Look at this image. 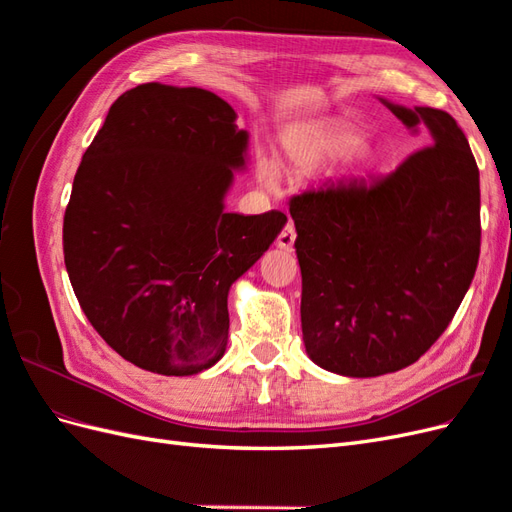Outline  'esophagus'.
Masks as SVG:
<instances>
[{"label": "esophagus", "instance_id": "esophagus-1", "mask_svg": "<svg viewBox=\"0 0 512 512\" xmlns=\"http://www.w3.org/2000/svg\"><path fill=\"white\" fill-rule=\"evenodd\" d=\"M294 237H297V232H294V224H292V222H286V226L282 228L280 235H277L275 243H277V247H282V250H292Z\"/></svg>", "mask_w": 512, "mask_h": 512}]
</instances>
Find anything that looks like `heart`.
Segmentation results:
<instances>
[{"label": "heart", "mask_w": 512, "mask_h": 512, "mask_svg": "<svg viewBox=\"0 0 512 512\" xmlns=\"http://www.w3.org/2000/svg\"><path fill=\"white\" fill-rule=\"evenodd\" d=\"M363 134L348 126H320L309 130L290 141L286 147V158L292 164H322L342 160L361 147ZM260 177L267 183L275 181V168L271 162L262 160Z\"/></svg>", "instance_id": "b5f03b06"}]
</instances>
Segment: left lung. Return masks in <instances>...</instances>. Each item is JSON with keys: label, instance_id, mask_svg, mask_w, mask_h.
<instances>
[{"label": "left lung", "instance_id": "obj_1", "mask_svg": "<svg viewBox=\"0 0 512 512\" xmlns=\"http://www.w3.org/2000/svg\"><path fill=\"white\" fill-rule=\"evenodd\" d=\"M431 145L389 175L290 196L301 267V329L320 367L352 378L404 369L438 342L480 254L478 166L459 123L438 108L386 102Z\"/></svg>", "mask_w": 512, "mask_h": 512}]
</instances>
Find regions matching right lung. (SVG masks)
<instances>
[{
  "mask_svg": "<svg viewBox=\"0 0 512 512\" xmlns=\"http://www.w3.org/2000/svg\"><path fill=\"white\" fill-rule=\"evenodd\" d=\"M213 91L145 83L87 147L64 215V258L91 327L123 359L192 376L222 359L228 288L273 243L282 211H224L247 132Z\"/></svg>",
  "mask_w": 512,
  "mask_h": 512,
  "instance_id": "obj_1",
  "label": "right lung"
}]
</instances>
